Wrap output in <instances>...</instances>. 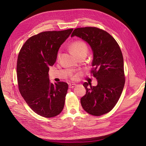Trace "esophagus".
<instances>
[{
	"label": "esophagus",
	"mask_w": 146,
	"mask_h": 146,
	"mask_svg": "<svg viewBox=\"0 0 146 146\" xmlns=\"http://www.w3.org/2000/svg\"><path fill=\"white\" fill-rule=\"evenodd\" d=\"M76 86V84L72 83V84H70V85H68V88H74Z\"/></svg>",
	"instance_id": "obj_1"
}]
</instances>
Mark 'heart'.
<instances>
[{
	"label": "heart",
	"instance_id": "obj_1",
	"mask_svg": "<svg viewBox=\"0 0 146 146\" xmlns=\"http://www.w3.org/2000/svg\"><path fill=\"white\" fill-rule=\"evenodd\" d=\"M70 48L74 54L78 57L82 54H86L88 48L86 44L82 41H76L72 42ZM60 56V53L58 54V57Z\"/></svg>",
	"mask_w": 146,
	"mask_h": 146
}]
</instances>
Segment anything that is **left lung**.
Segmentation results:
<instances>
[{
  "mask_svg": "<svg viewBox=\"0 0 146 146\" xmlns=\"http://www.w3.org/2000/svg\"><path fill=\"white\" fill-rule=\"evenodd\" d=\"M76 36L86 42L92 50V70L98 80L92 86L85 82L86 94L80 99L82 108L88 113L101 116L111 111L119 100L125 84L124 59L115 40L105 31L95 27L75 29ZM90 86L88 87V85Z\"/></svg>",
  "mask_w": 146,
  "mask_h": 146,
  "instance_id": "8db88e82",
  "label": "left lung"
}]
</instances>
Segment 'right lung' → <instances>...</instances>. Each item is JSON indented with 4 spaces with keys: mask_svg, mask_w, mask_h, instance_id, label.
Wrapping results in <instances>:
<instances>
[{
    "mask_svg": "<svg viewBox=\"0 0 146 146\" xmlns=\"http://www.w3.org/2000/svg\"><path fill=\"white\" fill-rule=\"evenodd\" d=\"M73 29L45 31L30 37L21 48L17 61V79L20 93L35 113L50 118L62 111L68 84L52 83L49 67L55 63L58 51Z\"/></svg>",
    "mask_w": 146,
    "mask_h": 146,
    "instance_id": "right-lung-1",
    "label": "right lung"
}]
</instances>
